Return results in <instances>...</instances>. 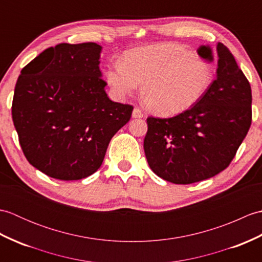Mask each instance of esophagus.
I'll list each match as a JSON object with an SVG mask.
<instances>
[{
    "instance_id": "34e87169",
    "label": "esophagus",
    "mask_w": 262,
    "mask_h": 262,
    "mask_svg": "<svg viewBox=\"0 0 262 262\" xmlns=\"http://www.w3.org/2000/svg\"><path fill=\"white\" fill-rule=\"evenodd\" d=\"M132 116H133V118H143L144 115H143V113H142L140 109L134 108V110H133Z\"/></svg>"
}]
</instances>
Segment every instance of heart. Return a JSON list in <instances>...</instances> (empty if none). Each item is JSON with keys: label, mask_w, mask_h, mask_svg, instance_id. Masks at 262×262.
Returning a JSON list of instances; mask_svg holds the SVG:
<instances>
[{"label": "heart", "mask_w": 262, "mask_h": 262, "mask_svg": "<svg viewBox=\"0 0 262 262\" xmlns=\"http://www.w3.org/2000/svg\"><path fill=\"white\" fill-rule=\"evenodd\" d=\"M107 82L118 98L141 85L144 105L160 116H173L191 108L213 84V64L177 43L163 42L132 49L122 63L109 66Z\"/></svg>", "instance_id": "heart-1"}]
</instances>
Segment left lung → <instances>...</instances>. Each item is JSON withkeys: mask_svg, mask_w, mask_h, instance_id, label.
Instances as JSON below:
<instances>
[{"mask_svg": "<svg viewBox=\"0 0 262 262\" xmlns=\"http://www.w3.org/2000/svg\"><path fill=\"white\" fill-rule=\"evenodd\" d=\"M216 79L190 109L172 118H147L144 152L162 179L188 185L219 174L235 157L252 120L251 86L229 48L216 45ZM213 62L209 46L197 49Z\"/></svg>", "mask_w": 262, "mask_h": 262, "instance_id": "obj_1", "label": "left lung"}]
</instances>
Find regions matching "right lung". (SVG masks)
Listing matches in <instances>:
<instances>
[{"label":"right lung","instance_id":"right-lung-1","mask_svg":"<svg viewBox=\"0 0 262 262\" xmlns=\"http://www.w3.org/2000/svg\"><path fill=\"white\" fill-rule=\"evenodd\" d=\"M96 42L49 47L21 70L12 119L28 162L58 180H80L102 164L133 107L111 101Z\"/></svg>","mask_w":262,"mask_h":262}]
</instances>
